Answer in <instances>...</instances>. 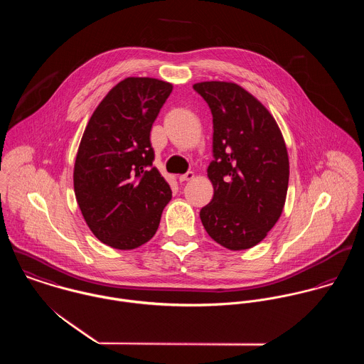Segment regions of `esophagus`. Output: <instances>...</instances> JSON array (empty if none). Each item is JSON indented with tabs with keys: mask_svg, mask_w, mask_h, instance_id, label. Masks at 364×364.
<instances>
[{
	"mask_svg": "<svg viewBox=\"0 0 364 364\" xmlns=\"http://www.w3.org/2000/svg\"><path fill=\"white\" fill-rule=\"evenodd\" d=\"M195 178V173L192 172V171H189V172H186V173H183V175H179L178 176V179H179V182H185V181H191V179H193Z\"/></svg>",
	"mask_w": 364,
	"mask_h": 364,
	"instance_id": "esophagus-1",
	"label": "esophagus"
}]
</instances>
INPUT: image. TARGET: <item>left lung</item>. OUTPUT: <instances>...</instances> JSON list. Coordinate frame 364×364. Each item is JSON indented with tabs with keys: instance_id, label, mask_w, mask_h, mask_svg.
Returning a JSON list of instances; mask_svg holds the SVG:
<instances>
[{
	"instance_id": "1",
	"label": "left lung",
	"mask_w": 364,
	"mask_h": 364,
	"mask_svg": "<svg viewBox=\"0 0 364 364\" xmlns=\"http://www.w3.org/2000/svg\"><path fill=\"white\" fill-rule=\"evenodd\" d=\"M213 114L208 176L214 195L200 210L208 235L231 251L259 244L277 223L289 186V156L270 112L234 82L193 85Z\"/></svg>"
}]
</instances>
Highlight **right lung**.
Wrapping results in <instances>:
<instances>
[{
    "mask_svg": "<svg viewBox=\"0 0 364 364\" xmlns=\"http://www.w3.org/2000/svg\"><path fill=\"white\" fill-rule=\"evenodd\" d=\"M172 84L129 77L94 110L74 164V192L94 235L116 250L150 241L172 192L153 166L150 132Z\"/></svg>",
    "mask_w": 364,
    "mask_h": 364,
    "instance_id": "1",
    "label": "right lung"
}]
</instances>
